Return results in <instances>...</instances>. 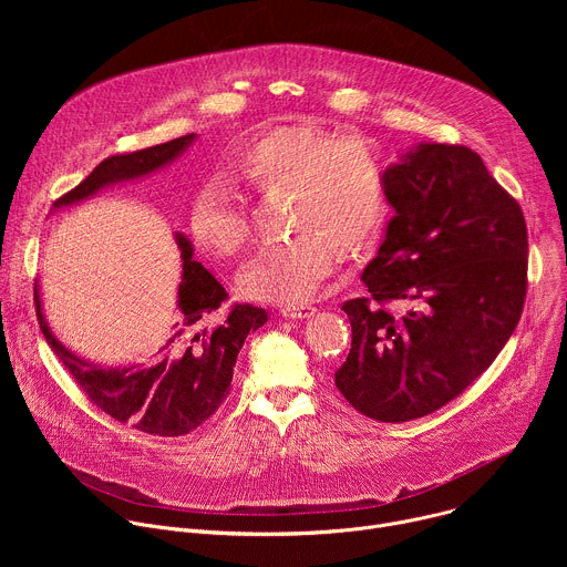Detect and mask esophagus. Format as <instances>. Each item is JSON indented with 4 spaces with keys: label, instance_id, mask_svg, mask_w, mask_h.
I'll return each mask as SVG.
<instances>
[{
    "label": "esophagus",
    "instance_id": "1",
    "mask_svg": "<svg viewBox=\"0 0 567 567\" xmlns=\"http://www.w3.org/2000/svg\"><path fill=\"white\" fill-rule=\"evenodd\" d=\"M313 311H316V307H311V305H307V302L280 307V313H282L285 318H300V320H302V318H309Z\"/></svg>",
    "mask_w": 567,
    "mask_h": 567
}]
</instances>
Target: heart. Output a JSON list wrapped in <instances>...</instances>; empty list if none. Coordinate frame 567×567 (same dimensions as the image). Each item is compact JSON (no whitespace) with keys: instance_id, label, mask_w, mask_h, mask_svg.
Here are the masks:
<instances>
[{"instance_id":"heart-1","label":"heart","mask_w":567,"mask_h":567,"mask_svg":"<svg viewBox=\"0 0 567 567\" xmlns=\"http://www.w3.org/2000/svg\"><path fill=\"white\" fill-rule=\"evenodd\" d=\"M230 175L267 199L287 195L285 226L296 235L265 247L239 274L249 298L296 305L316 293L337 262L370 249L390 217L388 166L377 143L313 125L276 127L230 161ZM190 226L202 245L237 258L254 224L235 186L215 177L195 195Z\"/></svg>"}]
</instances>
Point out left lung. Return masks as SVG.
Masks as SVG:
<instances>
[{
    "label": "left lung",
    "mask_w": 567,
    "mask_h": 567,
    "mask_svg": "<svg viewBox=\"0 0 567 567\" xmlns=\"http://www.w3.org/2000/svg\"><path fill=\"white\" fill-rule=\"evenodd\" d=\"M394 217L343 302L352 348L334 383L377 422H411L462 394L514 334L527 296L518 202L464 145L422 143L388 168Z\"/></svg>",
    "instance_id": "obj_1"
}]
</instances>
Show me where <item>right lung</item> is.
I'll list each match as a JSON object with an SVG mask.
<instances>
[{
	"instance_id": "right-lung-1",
	"label": "right lung",
	"mask_w": 567,
	"mask_h": 567,
	"mask_svg": "<svg viewBox=\"0 0 567 567\" xmlns=\"http://www.w3.org/2000/svg\"><path fill=\"white\" fill-rule=\"evenodd\" d=\"M193 138L195 134H186L145 150L107 156L87 179L64 193L53 206L80 202L103 186L136 179L166 166ZM177 245L184 260L179 316L158 352L143 365L105 370L78 359L51 334L38 287L33 293L40 330L78 388L112 420L158 437L186 435L221 406L245 339L267 322V311L260 307L249 302L226 305V289L193 260L190 241L177 235Z\"/></svg>"
}]
</instances>
